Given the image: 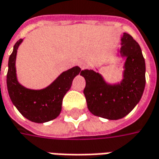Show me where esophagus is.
<instances>
[{
  "label": "esophagus",
  "instance_id": "esophagus-1",
  "mask_svg": "<svg viewBox=\"0 0 159 159\" xmlns=\"http://www.w3.org/2000/svg\"><path fill=\"white\" fill-rule=\"evenodd\" d=\"M79 66L80 67L81 69H85V68L87 66V63L85 62V61L81 60V61H80V62H79Z\"/></svg>",
  "mask_w": 159,
  "mask_h": 159
}]
</instances>
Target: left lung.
Segmentation results:
<instances>
[{
  "mask_svg": "<svg viewBox=\"0 0 159 159\" xmlns=\"http://www.w3.org/2000/svg\"><path fill=\"white\" fill-rule=\"evenodd\" d=\"M121 40L120 53L126 57V62L120 84H107L101 74L93 70L80 72L86 80L84 94L89 111L108 120L126 116L139 102L145 87V61L141 48L128 33H123Z\"/></svg>",
  "mask_w": 159,
  "mask_h": 159,
  "instance_id": "1",
  "label": "left lung"
}]
</instances>
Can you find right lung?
<instances>
[{
	"label": "right lung",
	"instance_id": "right-lung-1",
	"mask_svg": "<svg viewBox=\"0 0 159 159\" xmlns=\"http://www.w3.org/2000/svg\"><path fill=\"white\" fill-rule=\"evenodd\" d=\"M22 39L16 43L8 59L7 87L9 97L18 111L34 122H46L55 119L61 112L63 98L72 86L74 77L80 72L79 66L62 72L44 89L31 90L19 84L16 73V57Z\"/></svg>",
	"mask_w": 159,
	"mask_h": 159
}]
</instances>
